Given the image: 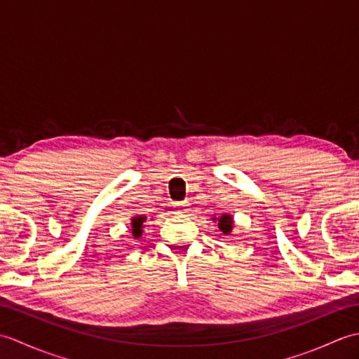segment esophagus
I'll return each instance as SVG.
<instances>
[{"label": "esophagus", "instance_id": "1", "mask_svg": "<svg viewBox=\"0 0 359 359\" xmlns=\"http://www.w3.org/2000/svg\"><path fill=\"white\" fill-rule=\"evenodd\" d=\"M188 205L184 202H179V203H174V215H184L187 211Z\"/></svg>", "mask_w": 359, "mask_h": 359}]
</instances>
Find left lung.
<instances>
[{
	"mask_svg": "<svg viewBox=\"0 0 359 359\" xmlns=\"http://www.w3.org/2000/svg\"><path fill=\"white\" fill-rule=\"evenodd\" d=\"M212 220H215V222H217L219 230L222 231L224 234H230V233L233 231L234 220H233V216H231V215H226V212H224V215L219 216V217L212 216Z\"/></svg>",
	"mask_w": 359,
	"mask_h": 359,
	"instance_id": "8db88e82",
	"label": "left lung"
}]
</instances>
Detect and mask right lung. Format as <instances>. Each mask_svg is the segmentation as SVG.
<instances>
[{
  "label": "right lung",
  "instance_id": "1",
  "mask_svg": "<svg viewBox=\"0 0 359 359\" xmlns=\"http://www.w3.org/2000/svg\"><path fill=\"white\" fill-rule=\"evenodd\" d=\"M144 222H147V217L137 215L131 219V234L134 239H139L142 233H143V228H144Z\"/></svg>",
  "mask_w": 359,
  "mask_h": 359
}]
</instances>
